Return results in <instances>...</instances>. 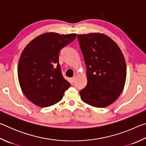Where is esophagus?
<instances>
[{"instance_id":"esophagus-1","label":"esophagus","mask_w":146,"mask_h":146,"mask_svg":"<svg viewBox=\"0 0 146 146\" xmlns=\"http://www.w3.org/2000/svg\"><path fill=\"white\" fill-rule=\"evenodd\" d=\"M75 77H73V78H71V82L72 84L75 82Z\"/></svg>"}]
</instances>
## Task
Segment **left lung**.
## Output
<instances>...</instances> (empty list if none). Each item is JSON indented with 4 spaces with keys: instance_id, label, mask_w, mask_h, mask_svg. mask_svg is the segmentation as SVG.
I'll use <instances>...</instances> for the list:
<instances>
[{
    "instance_id": "left-lung-1",
    "label": "left lung",
    "mask_w": 146,
    "mask_h": 146,
    "mask_svg": "<svg viewBox=\"0 0 146 146\" xmlns=\"http://www.w3.org/2000/svg\"><path fill=\"white\" fill-rule=\"evenodd\" d=\"M86 66L88 83L80 91L81 99L96 108L113 103L122 92L126 64L118 45L104 34L78 35Z\"/></svg>"
}]
</instances>
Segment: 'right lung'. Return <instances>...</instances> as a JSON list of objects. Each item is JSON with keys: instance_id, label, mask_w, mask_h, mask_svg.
<instances>
[{"instance_id": "add662e5", "label": "right lung", "mask_w": 146, "mask_h": 146, "mask_svg": "<svg viewBox=\"0 0 146 146\" xmlns=\"http://www.w3.org/2000/svg\"><path fill=\"white\" fill-rule=\"evenodd\" d=\"M76 36L75 33H46L24 49L18 64L19 82L24 95L34 104L42 108L55 104L70 87L62 74L59 52Z\"/></svg>"}]
</instances>
